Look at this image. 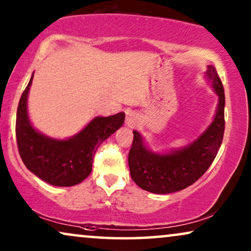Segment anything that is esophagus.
<instances>
[{"label":"esophagus","mask_w":251,"mask_h":251,"mask_svg":"<svg viewBox=\"0 0 251 251\" xmlns=\"http://www.w3.org/2000/svg\"><path fill=\"white\" fill-rule=\"evenodd\" d=\"M139 115L136 112H128L126 118V126L129 128H136L139 123Z\"/></svg>","instance_id":"obj_1"}]
</instances>
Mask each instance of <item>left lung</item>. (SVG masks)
I'll return each instance as SVG.
<instances>
[{"label": "left lung", "mask_w": 251, "mask_h": 251, "mask_svg": "<svg viewBox=\"0 0 251 251\" xmlns=\"http://www.w3.org/2000/svg\"><path fill=\"white\" fill-rule=\"evenodd\" d=\"M204 77L218 97L214 119L208 128L188 145L166 152L146 146L142 133L133 130L128 163L132 180L151 193L169 194L195 183L210 167L224 136L225 95L216 68L209 65Z\"/></svg>", "instance_id": "obj_1"}]
</instances>
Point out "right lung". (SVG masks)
I'll list each match as a JSON object with an SVG mask.
<instances>
[{"label":"right lung","instance_id":"obj_1","mask_svg":"<svg viewBox=\"0 0 251 251\" xmlns=\"http://www.w3.org/2000/svg\"><path fill=\"white\" fill-rule=\"evenodd\" d=\"M34 73L20 97L16 120L19 154L27 169L53 186H74L92 170V160L102 142L120 129L126 114L96 116L81 131L66 139L52 138L35 129L30 122L27 99Z\"/></svg>","mask_w":251,"mask_h":251}]
</instances>
